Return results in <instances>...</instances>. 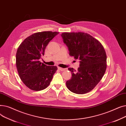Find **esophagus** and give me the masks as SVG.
<instances>
[{"instance_id":"obj_1","label":"esophagus","mask_w":126,"mask_h":126,"mask_svg":"<svg viewBox=\"0 0 126 126\" xmlns=\"http://www.w3.org/2000/svg\"><path fill=\"white\" fill-rule=\"evenodd\" d=\"M58 68L59 70H60L61 71H64V70H65V68H62V67H58Z\"/></svg>"}]
</instances>
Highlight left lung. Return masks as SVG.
I'll return each mask as SVG.
<instances>
[{"label": "left lung", "instance_id": "1", "mask_svg": "<svg viewBox=\"0 0 126 126\" xmlns=\"http://www.w3.org/2000/svg\"><path fill=\"white\" fill-rule=\"evenodd\" d=\"M61 36L69 55L80 60L77 71L68 68L72 77L66 82V86L76 94L88 93L100 82L106 70L107 56L103 46L87 33L63 32Z\"/></svg>", "mask_w": 126, "mask_h": 126}]
</instances>
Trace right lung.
<instances>
[{
  "label": "right lung",
  "instance_id": "add662e5",
  "mask_svg": "<svg viewBox=\"0 0 126 126\" xmlns=\"http://www.w3.org/2000/svg\"><path fill=\"white\" fill-rule=\"evenodd\" d=\"M59 32L45 31L33 34L24 40L17 49L16 64L20 78L34 91L47 88L58 68L39 61L48 43Z\"/></svg>",
  "mask_w": 126,
  "mask_h": 126
}]
</instances>
